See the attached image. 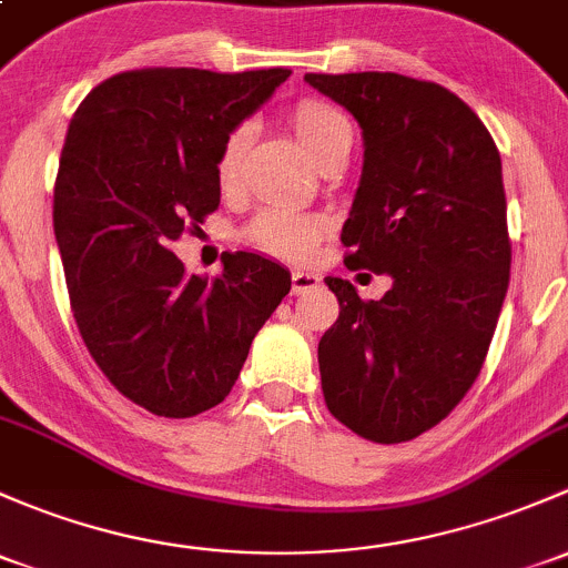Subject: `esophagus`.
Returning a JSON list of instances; mask_svg holds the SVG:
<instances>
[{
  "mask_svg": "<svg viewBox=\"0 0 568 568\" xmlns=\"http://www.w3.org/2000/svg\"><path fill=\"white\" fill-rule=\"evenodd\" d=\"M318 285H321V277H318V274L304 272V268H294V272H291V291H294L296 296H300V294H307V291L318 288Z\"/></svg>",
  "mask_w": 568,
  "mask_h": 568,
  "instance_id": "esophagus-1",
  "label": "esophagus"
}]
</instances>
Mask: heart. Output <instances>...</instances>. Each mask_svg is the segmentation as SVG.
I'll return each mask as SVG.
<instances>
[{"mask_svg":"<svg viewBox=\"0 0 568 568\" xmlns=\"http://www.w3.org/2000/svg\"><path fill=\"white\" fill-rule=\"evenodd\" d=\"M291 122H294L296 135H300L307 152L315 160L326 152V149L337 146V143L354 141V130H351L348 116L324 100L304 98L291 111ZM250 141V124H234L225 133L223 143L217 149V160H214V176L223 187H231L236 182L239 169H242L244 149ZM326 229V220L321 214L302 212V209L288 204H268L261 209L247 225L244 236L253 242L255 247L266 250L272 255H283V258L302 261L318 244L321 234Z\"/></svg>","mask_w":568,"mask_h":568,"instance_id":"b5f03b06","label":"heart"}]
</instances>
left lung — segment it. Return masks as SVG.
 <instances>
[{
    "label": "left lung",
    "instance_id": "left-lung-1",
    "mask_svg": "<svg viewBox=\"0 0 568 568\" xmlns=\"http://www.w3.org/2000/svg\"><path fill=\"white\" fill-rule=\"evenodd\" d=\"M362 128L364 165L339 242L351 272L389 274L378 302L326 277L339 315L318 343L337 422L403 444L455 410L485 364L511 242L500 154L455 92L397 73H307Z\"/></svg>",
    "mask_w": 568,
    "mask_h": 568
}]
</instances>
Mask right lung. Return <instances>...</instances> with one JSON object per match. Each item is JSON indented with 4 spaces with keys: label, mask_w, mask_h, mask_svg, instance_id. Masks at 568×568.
<instances>
[{
    "label": "right lung",
    "mask_w": 568,
    "mask_h": 568,
    "mask_svg": "<svg viewBox=\"0 0 568 568\" xmlns=\"http://www.w3.org/2000/svg\"><path fill=\"white\" fill-rule=\"evenodd\" d=\"M288 75L128 70L73 113L53 184L70 307L94 364L149 414L187 419L223 403L291 291L288 268L258 253H225L214 280L171 253L220 204L225 133Z\"/></svg>",
    "instance_id": "right-lung-1"
}]
</instances>
